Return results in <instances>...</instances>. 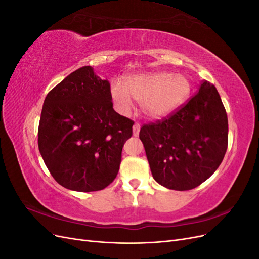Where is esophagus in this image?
Listing matches in <instances>:
<instances>
[{"instance_id": "34e87169", "label": "esophagus", "mask_w": 259, "mask_h": 259, "mask_svg": "<svg viewBox=\"0 0 259 259\" xmlns=\"http://www.w3.org/2000/svg\"><path fill=\"white\" fill-rule=\"evenodd\" d=\"M139 131H140V124L137 123V122H135L134 125H133V135H134V136H138Z\"/></svg>"}]
</instances>
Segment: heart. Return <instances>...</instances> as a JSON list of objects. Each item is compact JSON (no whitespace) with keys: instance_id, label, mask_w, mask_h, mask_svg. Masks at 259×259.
Listing matches in <instances>:
<instances>
[{"instance_id":"b5f03b06","label":"heart","mask_w":259,"mask_h":259,"mask_svg":"<svg viewBox=\"0 0 259 259\" xmlns=\"http://www.w3.org/2000/svg\"><path fill=\"white\" fill-rule=\"evenodd\" d=\"M191 89V82L186 75L158 71L133 75L125 84L112 83L111 97L121 113H128L135 99L142 103L147 116L162 119L185 103Z\"/></svg>"}]
</instances>
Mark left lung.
<instances>
[{"label": "left lung", "instance_id": "1", "mask_svg": "<svg viewBox=\"0 0 259 259\" xmlns=\"http://www.w3.org/2000/svg\"><path fill=\"white\" fill-rule=\"evenodd\" d=\"M139 138L156 183L178 191L204 183L228 147V117L215 86L203 81L187 104L144 124Z\"/></svg>", "mask_w": 259, "mask_h": 259}]
</instances>
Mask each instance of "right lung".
I'll list each match as a JSON object with an SVG mask.
<instances>
[{
  "mask_svg": "<svg viewBox=\"0 0 259 259\" xmlns=\"http://www.w3.org/2000/svg\"><path fill=\"white\" fill-rule=\"evenodd\" d=\"M110 83L90 66L70 73L45 97L38 150L56 182L70 190H103L117 175L133 122L114 111Z\"/></svg>",
  "mask_w": 259,
  "mask_h": 259,
  "instance_id": "add662e5",
  "label": "right lung"
}]
</instances>
